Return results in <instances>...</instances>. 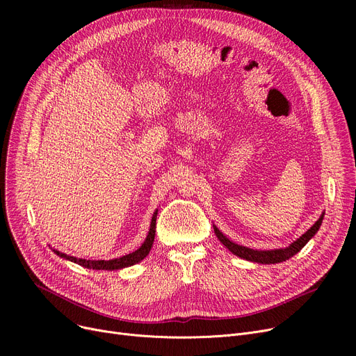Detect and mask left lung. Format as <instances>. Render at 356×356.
I'll return each mask as SVG.
<instances>
[{
    "mask_svg": "<svg viewBox=\"0 0 356 356\" xmlns=\"http://www.w3.org/2000/svg\"><path fill=\"white\" fill-rule=\"evenodd\" d=\"M323 215L314 222V225L307 229L300 238L297 241H294L291 245H289L287 248H282V250H271V251H257V250H251L247 247H242L238 244H234L232 241H229L225 235H223L216 227H213V231L218 236V239L222 242L223 245H225L232 254L244 258L247 261H252V263H259V264H277V263H283V261L291 258L293 255H296L298 251H300L307 242L312 239V236H314V234L319 231L321 225H322V220H323Z\"/></svg>",
    "mask_w": 356,
    "mask_h": 356,
    "instance_id": "obj_1",
    "label": "left lung"
}]
</instances>
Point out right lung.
<instances>
[{
    "label": "right lung",
    "mask_w": 356,
    "mask_h": 356,
    "mask_svg": "<svg viewBox=\"0 0 356 356\" xmlns=\"http://www.w3.org/2000/svg\"><path fill=\"white\" fill-rule=\"evenodd\" d=\"M156 218H157V211L154 212L153 215V219H152V225H149V231H148V235L145 238V241L143 242V245L134 251V252H129L124 257H120V258H114V259H109V261H105V259H82V258H76V257H70L67 254H62L59 251H54L56 254H58L59 257L62 258H66L69 261H73V263H76L85 268H92V270H120V268H125V267H129V266H134L137 263H140L141 259H144L149 250H152L153 247V242H154V235H156Z\"/></svg>",
    "instance_id": "right-lung-1"
}]
</instances>
